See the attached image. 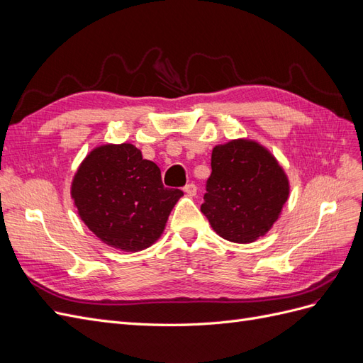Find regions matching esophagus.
<instances>
[{"label": "esophagus", "mask_w": 363, "mask_h": 363, "mask_svg": "<svg viewBox=\"0 0 363 363\" xmlns=\"http://www.w3.org/2000/svg\"><path fill=\"white\" fill-rule=\"evenodd\" d=\"M183 191H184V194L188 195V196H195V194H196V186H195L194 183H189V184L184 186Z\"/></svg>", "instance_id": "1"}]
</instances>
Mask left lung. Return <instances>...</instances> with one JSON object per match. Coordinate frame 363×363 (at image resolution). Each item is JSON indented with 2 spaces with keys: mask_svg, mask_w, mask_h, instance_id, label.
Returning a JSON list of instances; mask_svg holds the SVG:
<instances>
[{
  "mask_svg": "<svg viewBox=\"0 0 363 363\" xmlns=\"http://www.w3.org/2000/svg\"><path fill=\"white\" fill-rule=\"evenodd\" d=\"M291 192L288 174L260 142L238 138L215 145L201 212L216 235L251 244L279 221Z\"/></svg>",
  "mask_w": 363,
  "mask_h": 363,
  "instance_id": "obj_1",
  "label": "left lung"
}]
</instances>
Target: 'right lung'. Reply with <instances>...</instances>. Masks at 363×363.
Masks as SVG:
<instances>
[{"mask_svg":"<svg viewBox=\"0 0 363 363\" xmlns=\"http://www.w3.org/2000/svg\"><path fill=\"white\" fill-rule=\"evenodd\" d=\"M182 196L180 189L164 188L157 164L128 142L95 147L71 183V199L86 227L101 242L127 252L160 239Z\"/></svg>","mask_w":363,"mask_h":363,"instance_id":"add662e5","label":"right lung"}]
</instances>
